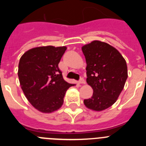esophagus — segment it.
<instances>
[{"label":"esophagus","mask_w":146,"mask_h":146,"mask_svg":"<svg viewBox=\"0 0 146 146\" xmlns=\"http://www.w3.org/2000/svg\"><path fill=\"white\" fill-rule=\"evenodd\" d=\"M79 83L80 84H86V81H85V80L83 78H81L79 80Z\"/></svg>","instance_id":"34e87169"}]
</instances>
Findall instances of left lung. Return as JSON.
<instances>
[{
	"mask_svg": "<svg viewBox=\"0 0 146 146\" xmlns=\"http://www.w3.org/2000/svg\"><path fill=\"white\" fill-rule=\"evenodd\" d=\"M88 85L93 96L84 104L94 111H102L117 101L128 77L126 60L117 49L106 42L94 40L83 45Z\"/></svg>",
	"mask_w": 146,
	"mask_h": 146,
	"instance_id": "8db88e82",
	"label": "left lung"
}]
</instances>
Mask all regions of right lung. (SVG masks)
I'll list each match as a JSON object with an SVG mask.
<instances>
[{
	"label": "right lung",
	"instance_id": "1",
	"mask_svg": "<svg viewBox=\"0 0 146 146\" xmlns=\"http://www.w3.org/2000/svg\"><path fill=\"white\" fill-rule=\"evenodd\" d=\"M66 50V46L34 47L20 59L17 74L21 88L28 102L41 113L60 109L66 91L74 86L64 80L58 68Z\"/></svg>",
	"mask_w": 146,
	"mask_h": 146
}]
</instances>
